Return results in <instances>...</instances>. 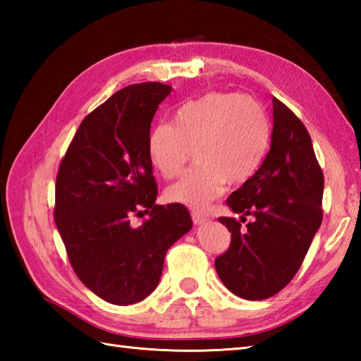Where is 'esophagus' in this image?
Here are the masks:
<instances>
[{
    "instance_id": "obj_1",
    "label": "esophagus",
    "mask_w": 361,
    "mask_h": 361,
    "mask_svg": "<svg viewBox=\"0 0 361 361\" xmlns=\"http://www.w3.org/2000/svg\"><path fill=\"white\" fill-rule=\"evenodd\" d=\"M190 216H192V221L195 225H203V224H206V221H208V217L203 216V214H200V212H197V211H194L192 214H190Z\"/></svg>"
}]
</instances>
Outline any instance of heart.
<instances>
[{
    "mask_svg": "<svg viewBox=\"0 0 361 361\" xmlns=\"http://www.w3.org/2000/svg\"><path fill=\"white\" fill-rule=\"evenodd\" d=\"M270 142V122L255 99L214 91L180 105L172 126L152 128L147 153L166 180L178 176L194 150L197 167L166 190L172 203L204 209L225 190L240 186L262 164Z\"/></svg>",
    "mask_w": 361,
    "mask_h": 361,
    "instance_id": "heart-1",
    "label": "heart"
}]
</instances>
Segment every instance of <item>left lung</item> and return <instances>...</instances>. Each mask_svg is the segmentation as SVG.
<instances>
[{
  "label": "left lung",
  "mask_w": 361,
  "mask_h": 361,
  "mask_svg": "<svg viewBox=\"0 0 361 361\" xmlns=\"http://www.w3.org/2000/svg\"><path fill=\"white\" fill-rule=\"evenodd\" d=\"M324 175L310 135L296 114L273 97L271 145L262 166L228 197L247 227L219 217L231 243L216 259L219 278L250 301L274 296L295 278L323 221Z\"/></svg>",
  "instance_id": "1"
}]
</instances>
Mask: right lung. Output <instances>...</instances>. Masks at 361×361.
I'll use <instances>...</instances> for the list:
<instances>
[{"label": "right lung", "instance_id": "add662e5", "mask_svg": "<svg viewBox=\"0 0 361 361\" xmlns=\"http://www.w3.org/2000/svg\"><path fill=\"white\" fill-rule=\"evenodd\" d=\"M172 87L119 90L82 121L56 180V220L74 273L104 301L128 305L157 288L164 256L192 228L186 206L155 204L152 119ZM147 215L140 227L129 220Z\"/></svg>", "mask_w": 361, "mask_h": 361}]
</instances>
